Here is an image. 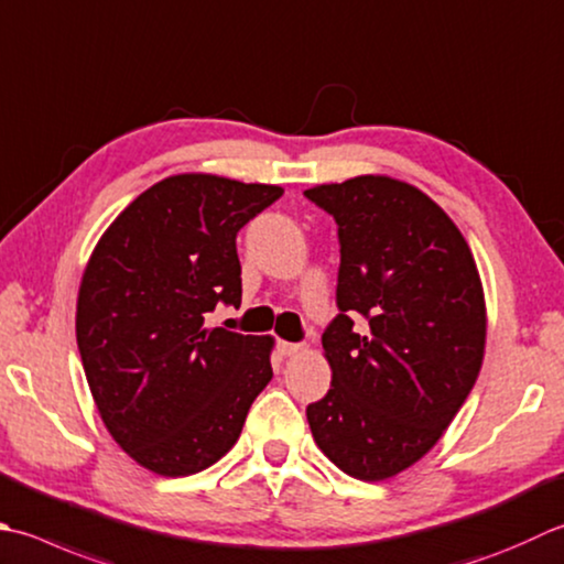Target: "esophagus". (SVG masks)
Here are the masks:
<instances>
[{
	"mask_svg": "<svg viewBox=\"0 0 564 564\" xmlns=\"http://www.w3.org/2000/svg\"><path fill=\"white\" fill-rule=\"evenodd\" d=\"M279 351L283 357H295L305 351V345H301V341H279Z\"/></svg>",
	"mask_w": 564,
	"mask_h": 564,
	"instance_id": "1",
	"label": "esophagus"
}]
</instances>
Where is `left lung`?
Returning <instances> with one entry per match:
<instances>
[{
  "instance_id": "left-lung-1",
  "label": "left lung",
  "mask_w": 564,
  "mask_h": 564,
  "mask_svg": "<svg viewBox=\"0 0 564 564\" xmlns=\"http://www.w3.org/2000/svg\"><path fill=\"white\" fill-rule=\"evenodd\" d=\"M305 197L339 227V315L323 335L333 386L307 405V423L349 477L391 479L437 445L479 377L477 261L445 209L391 175L315 185Z\"/></svg>"
}]
</instances>
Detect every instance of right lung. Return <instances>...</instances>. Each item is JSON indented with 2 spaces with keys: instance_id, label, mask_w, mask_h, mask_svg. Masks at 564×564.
<instances>
[{
  "instance_id": "add662e5",
  "label": "right lung",
  "mask_w": 564,
  "mask_h": 564,
  "mask_svg": "<svg viewBox=\"0 0 564 564\" xmlns=\"http://www.w3.org/2000/svg\"><path fill=\"white\" fill-rule=\"evenodd\" d=\"M281 195L213 173L169 175L93 249L77 349L99 417L143 469L187 477L215 465L271 381L273 337L207 329L205 313L241 303L237 231Z\"/></svg>"
}]
</instances>
